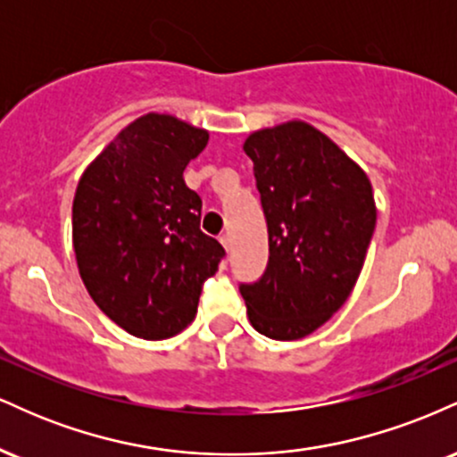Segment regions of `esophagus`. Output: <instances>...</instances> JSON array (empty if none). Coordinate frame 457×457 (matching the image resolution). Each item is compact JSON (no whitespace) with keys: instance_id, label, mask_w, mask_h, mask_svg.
<instances>
[{"instance_id":"esophagus-1","label":"esophagus","mask_w":457,"mask_h":457,"mask_svg":"<svg viewBox=\"0 0 457 457\" xmlns=\"http://www.w3.org/2000/svg\"><path fill=\"white\" fill-rule=\"evenodd\" d=\"M219 240H221L223 249H225V251H228V253H229V249H232V238H229V236H228V234H223V236H221V238H219Z\"/></svg>"}]
</instances>
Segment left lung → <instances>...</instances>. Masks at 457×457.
<instances>
[{"mask_svg": "<svg viewBox=\"0 0 457 457\" xmlns=\"http://www.w3.org/2000/svg\"><path fill=\"white\" fill-rule=\"evenodd\" d=\"M266 225L269 266L243 283L246 316L279 342L307 337L339 312L363 270L376 202L363 170L303 120L245 139Z\"/></svg>", "mask_w": 457, "mask_h": 457, "instance_id": "obj_1", "label": "left lung"}]
</instances>
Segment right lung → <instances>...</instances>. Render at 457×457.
<instances>
[{"mask_svg":"<svg viewBox=\"0 0 457 457\" xmlns=\"http://www.w3.org/2000/svg\"><path fill=\"white\" fill-rule=\"evenodd\" d=\"M208 130L145 113L86 167L72 199L77 269L98 309L135 337L167 339L195 320L202 283L225 255L199 229L182 171Z\"/></svg>","mask_w":457,"mask_h":457,"instance_id":"1","label":"right lung"}]
</instances>
